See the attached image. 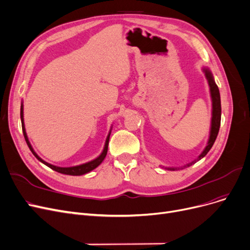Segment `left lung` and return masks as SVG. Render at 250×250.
Returning a JSON list of instances; mask_svg holds the SVG:
<instances>
[{
    "label": "left lung",
    "instance_id": "obj_1",
    "mask_svg": "<svg viewBox=\"0 0 250 250\" xmlns=\"http://www.w3.org/2000/svg\"><path fill=\"white\" fill-rule=\"evenodd\" d=\"M205 71V75L206 78H208L209 86H210V94H211V98H212V119H211V131H210V137H209V141H208V146L205 147L204 151L202 153L199 155V157L197 159H195L194 161L190 162L187 166H184L182 167H165L167 169L169 170H177V169H183L185 167H188L192 165H194L195 162H197L198 160H200L201 158H203L206 154H208V152L211 149L214 141L218 137L219 131H220V125H221V114H222V107H221V96H220V91L218 85L214 83L213 79H212V75L210 73V71L208 69H204Z\"/></svg>",
    "mask_w": 250,
    "mask_h": 250
}]
</instances>
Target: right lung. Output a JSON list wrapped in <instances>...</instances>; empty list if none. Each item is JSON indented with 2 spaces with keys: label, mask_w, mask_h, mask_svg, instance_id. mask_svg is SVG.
Here are the masks:
<instances>
[{
  "label": "right lung",
  "mask_w": 250,
  "mask_h": 250,
  "mask_svg": "<svg viewBox=\"0 0 250 250\" xmlns=\"http://www.w3.org/2000/svg\"><path fill=\"white\" fill-rule=\"evenodd\" d=\"M20 118H21V125H22V132H23V136H24V139L26 141V144L28 146V148L30 149V151L32 152V154H34L41 162H42V164L46 165L47 167H49L50 168H52L53 170H56L60 173H64V175H70V176H81V175H84V173L89 172L91 170H93L94 168H96L97 167H98L101 162L104 160L106 154H107V150H108V143H109V137H110V134L108 135L107 139H106V143H105V147H104V150L102 152V154L98 157L96 158L95 160L93 161H90L88 162V164H84V165H82V166H78V167H55V166H52L50 164H48V162L44 161L42 158H40L38 156V154L36 153V152L34 151V149H32L29 141L27 139V136H26V133H25V128H24V123H23V108L22 106H21L20 108Z\"/></svg>",
  "instance_id": "1"
}]
</instances>
